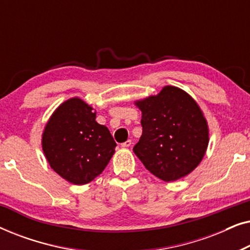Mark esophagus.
<instances>
[{
    "label": "esophagus",
    "instance_id": "1",
    "mask_svg": "<svg viewBox=\"0 0 250 250\" xmlns=\"http://www.w3.org/2000/svg\"><path fill=\"white\" fill-rule=\"evenodd\" d=\"M131 145H132L131 140H127V141L122 143V146H123V148H128V146H131Z\"/></svg>",
    "mask_w": 250,
    "mask_h": 250
}]
</instances>
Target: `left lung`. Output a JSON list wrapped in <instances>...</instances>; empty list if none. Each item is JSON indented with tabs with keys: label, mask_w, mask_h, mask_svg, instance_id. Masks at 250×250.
<instances>
[{
	"label": "left lung",
	"mask_w": 250,
	"mask_h": 250,
	"mask_svg": "<svg viewBox=\"0 0 250 250\" xmlns=\"http://www.w3.org/2000/svg\"><path fill=\"white\" fill-rule=\"evenodd\" d=\"M135 104L142 111V135L133 151L146 168L165 182L192 172L209 141L207 121L197 102L168 85Z\"/></svg>",
	"instance_id": "8db88e82"
}]
</instances>
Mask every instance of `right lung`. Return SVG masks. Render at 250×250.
<instances>
[{"label": "right lung", "mask_w": 250, "mask_h": 250, "mask_svg": "<svg viewBox=\"0 0 250 250\" xmlns=\"http://www.w3.org/2000/svg\"><path fill=\"white\" fill-rule=\"evenodd\" d=\"M95 117L91 105L71 98L56 109L42 135L43 152L51 168L77 186L100 175L117 146L109 129L98 124Z\"/></svg>", "instance_id": "1"}]
</instances>
